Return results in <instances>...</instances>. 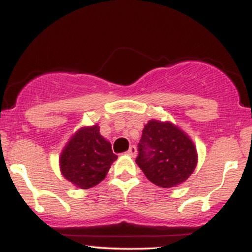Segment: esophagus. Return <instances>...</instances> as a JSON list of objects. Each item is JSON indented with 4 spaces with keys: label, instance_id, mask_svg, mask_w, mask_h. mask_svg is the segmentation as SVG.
<instances>
[{
    "label": "esophagus",
    "instance_id": "esophagus-1",
    "mask_svg": "<svg viewBox=\"0 0 252 252\" xmlns=\"http://www.w3.org/2000/svg\"><path fill=\"white\" fill-rule=\"evenodd\" d=\"M128 154L131 156H136V154H137V149H136L135 146H130V148L128 150Z\"/></svg>",
    "mask_w": 252,
    "mask_h": 252
}]
</instances>
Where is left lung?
<instances>
[{"label":"left lung","mask_w":252,"mask_h":252,"mask_svg":"<svg viewBox=\"0 0 252 252\" xmlns=\"http://www.w3.org/2000/svg\"><path fill=\"white\" fill-rule=\"evenodd\" d=\"M196 162L194 143L174 124L152 120L144 126L136 163L156 186L169 189L182 184Z\"/></svg>","instance_id":"obj_1"}]
</instances>
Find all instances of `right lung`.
Masks as SVG:
<instances>
[{
	"mask_svg": "<svg viewBox=\"0 0 252 252\" xmlns=\"http://www.w3.org/2000/svg\"><path fill=\"white\" fill-rule=\"evenodd\" d=\"M117 155L99 134V126H83L71 137L60 155V170L66 180L79 189L96 186L108 174Z\"/></svg>",
	"mask_w": 252,
	"mask_h": 252,
	"instance_id": "right-lung-1",
	"label": "right lung"
}]
</instances>
